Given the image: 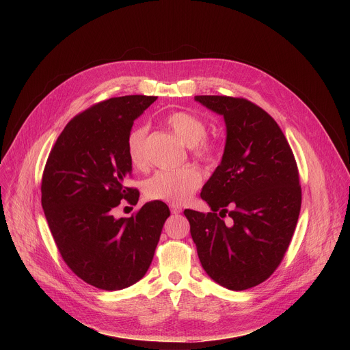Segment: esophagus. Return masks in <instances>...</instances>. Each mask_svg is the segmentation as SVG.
Here are the masks:
<instances>
[{"mask_svg": "<svg viewBox=\"0 0 350 350\" xmlns=\"http://www.w3.org/2000/svg\"><path fill=\"white\" fill-rule=\"evenodd\" d=\"M170 211H172L173 215H178V213H181L183 209H181L178 205H174V204H173V205H170Z\"/></svg>", "mask_w": 350, "mask_h": 350, "instance_id": "esophagus-1", "label": "esophagus"}]
</instances>
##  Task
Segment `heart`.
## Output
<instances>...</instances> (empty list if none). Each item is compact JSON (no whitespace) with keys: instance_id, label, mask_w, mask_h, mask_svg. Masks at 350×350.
I'll list each match as a JSON object with an SVG mask.
<instances>
[{"instance_id":"obj_1","label":"heart","mask_w":350,"mask_h":350,"mask_svg":"<svg viewBox=\"0 0 350 350\" xmlns=\"http://www.w3.org/2000/svg\"><path fill=\"white\" fill-rule=\"evenodd\" d=\"M166 126L177 138L189 146L195 161L204 165H213L219 157V144L206 135L205 120L189 112H173L166 118ZM146 129L133 127L127 135V155L135 169H145L148 159L145 154ZM202 176L198 170L185 167L180 170H161L144 183V193L151 201L183 204L201 187Z\"/></svg>"}]
</instances>
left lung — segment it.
I'll return each mask as SVG.
<instances>
[{"label": "left lung", "instance_id": "8db88e82", "mask_svg": "<svg viewBox=\"0 0 350 350\" xmlns=\"http://www.w3.org/2000/svg\"><path fill=\"white\" fill-rule=\"evenodd\" d=\"M195 101L224 118L227 138L201 192L212 212L184 215L208 275L243 291L266 281L289 246L302 204L296 161L280 126L254 103L226 95Z\"/></svg>", "mask_w": 350, "mask_h": 350}]
</instances>
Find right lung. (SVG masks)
<instances>
[{"label":"right lung","instance_id":"add662e5","mask_svg":"<svg viewBox=\"0 0 350 350\" xmlns=\"http://www.w3.org/2000/svg\"><path fill=\"white\" fill-rule=\"evenodd\" d=\"M158 96L126 95L98 103L75 116L58 137L41 180V205L58 251L87 284L118 291L148 271L170 211L146 202L131 217L116 219L122 199L138 202L126 185L131 176L127 135Z\"/></svg>","mask_w":350,"mask_h":350}]
</instances>
